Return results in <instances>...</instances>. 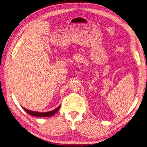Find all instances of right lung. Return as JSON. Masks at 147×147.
Segmentation results:
<instances>
[{
	"label": "right lung",
	"instance_id": "obj_1",
	"mask_svg": "<svg viewBox=\"0 0 147 147\" xmlns=\"http://www.w3.org/2000/svg\"><path fill=\"white\" fill-rule=\"evenodd\" d=\"M60 106L61 105H59L57 108H55V110H51V111H49V112H36V111H32V110H29L26 109V108H23V110L27 112L28 114H30V115L33 116H37V117H49V116H52L54 115L56 112H57L58 110H59Z\"/></svg>",
	"mask_w": 147,
	"mask_h": 147
}]
</instances>
